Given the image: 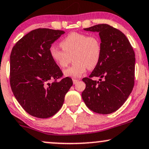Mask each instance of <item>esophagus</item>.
Masks as SVG:
<instances>
[{"mask_svg": "<svg viewBox=\"0 0 149 149\" xmlns=\"http://www.w3.org/2000/svg\"><path fill=\"white\" fill-rule=\"evenodd\" d=\"M72 81H73V84H76L79 80V79H72Z\"/></svg>", "mask_w": 149, "mask_h": 149, "instance_id": "1", "label": "esophagus"}]
</instances>
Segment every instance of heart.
Wrapping results in <instances>:
<instances>
[{
    "instance_id": "1",
    "label": "heart",
    "mask_w": 149,
    "mask_h": 149,
    "mask_svg": "<svg viewBox=\"0 0 149 149\" xmlns=\"http://www.w3.org/2000/svg\"><path fill=\"white\" fill-rule=\"evenodd\" d=\"M62 49L52 45L49 48L51 58L64 68L72 61L74 63L64 71L65 76L79 77L86 70L94 69L100 63L102 54V42L99 36L84 33L72 32L61 41Z\"/></svg>"
}]
</instances>
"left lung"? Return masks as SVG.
<instances>
[{
	"label": "left lung",
	"instance_id": "1",
	"mask_svg": "<svg viewBox=\"0 0 149 149\" xmlns=\"http://www.w3.org/2000/svg\"><path fill=\"white\" fill-rule=\"evenodd\" d=\"M84 30L99 32L102 54L89 77L82 79L86 84L82 99L95 113H112L124 104L133 91L135 52L125 34L111 25L99 24ZM93 77L100 79L95 81L91 79Z\"/></svg>",
	"mask_w": 149,
	"mask_h": 149
}]
</instances>
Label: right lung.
<instances>
[{
    "label": "right lung",
    "mask_w": 149,
    "mask_h": 149,
    "mask_svg": "<svg viewBox=\"0 0 149 149\" xmlns=\"http://www.w3.org/2000/svg\"><path fill=\"white\" fill-rule=\"evenodd\" d=\"M65 32L47 28L31 31L10 54V86L14 97L32 116L48 118L59 111L72 80L52 59L49 48Z\"/></svg>",
    "instance_id": "add662e5"
}]
</instances>
